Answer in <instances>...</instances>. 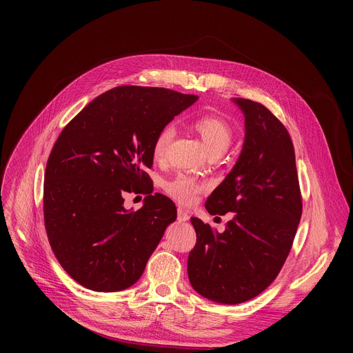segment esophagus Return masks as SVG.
<instances>
[{"instance_id": "esophagus-1", "label": "esophagus", "mask_w": 353, "mask_h": 353, "mask_svg": "<svg viewBox=\"0 0 353 353\" xmlns=\"http://www.w3.org/2000/svg\"><path fill=\"white\" fill-rule=\"evenodd\" d=\"M177 220L179 221H188L189 220V214H188V212L184 210V209H177Z\"/></svg>"}]
</instances>
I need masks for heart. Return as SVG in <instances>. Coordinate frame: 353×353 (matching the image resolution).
I'll return each instance as SVG.
<instances>
[{
  "label": "heart",
  "instance_id": "1",
  "mask_svg": "<svg viewBox=\"0 0 353 353\" xmlns=\"http://www.w3.org/2000/svg\"><path fill=\"white\" fill-rule=\"evenodd\" d=\"M192 127L200 134L212 156H220L232 145L234 139V130L232 124L220 116L206 114L200 116L192 121ZM176 136V130L172 124L163 125L152 144L153 157L157 161H164L169 153L170 144ZM164 192L181 205H192L208 189V184L189 174H177L172 180L163 184Z\"/></svg>",
  "mask_w": 353,
  "mask_h": 353
}]
</instances>
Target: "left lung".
I'll list each match as a JSON object with an SVG mask.
<instances>
[{
	"mask_svg": "<svg viewBox=\"0 0 353 353\" xmlns=\"http://www.w3.org/2000/svg\"><path fill=\"white\" fill-rule=\"evenodd\" d=\"M245 144L232 172L206 201L210 214L233 212L223 233L197 217L188 273L194 290L226 305L261 294L279 274L302 216L294 148L286 127L263 104L237 99Z\"/></svg>",
	"mask_w": 353,
	"mask_h": 353,
	"instance_id": "1",
	"label": "left lung"
}]
</instances>
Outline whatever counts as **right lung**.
<instances>
[{"label": "right lung", "instance_id": "obj_1", "mask_svg": "<svg viewBox=\"0 0 353 353\" xmlns=\"http://www.w3.org/2000/svg\"><path fill=\"white\" fill-rule=\"evenodd\" d=\"M196 100L169 88L120 85L63 128L46 167L44 225L57 261L81 286L117 292L140 279L177 217L169 197L152 194V144ZM125 192L145 194L143 208L125 211Z\"/></svg>", "mask_w": 353, "mask_h": 353}]
</instances>
